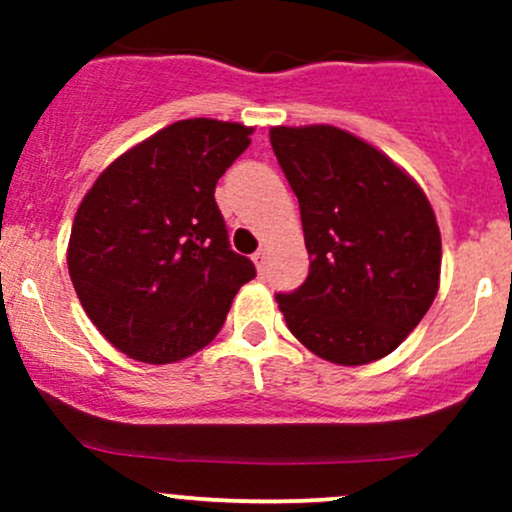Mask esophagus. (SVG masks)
Wrapping results in <instances>:
<instances>
[{"label":"esophagus","instance_id":"34e87169","mask_svg":"<svg viewBox=\"0 0 512 512\" xmlns=\"http://www.w3.org/2000/svg\"><path fill=\"white\" fill-rule=\"evenodd\" d=\"M252 262H255V267H257V272H265V267H267V252L265 250H257L255 255H252Z\"/></svg>","mask_w":512,"mask_h":512}]
</instances>
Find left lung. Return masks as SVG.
<instances>
[{
    "label": "left lung",
    "mask_w": 512,
    "mask_h": 512,
    "mask_svg": "<svg viewBox=\"0 0 512 512\" xmlns=\"http://www.w3.org/2000/svg\"><path fill=\"white\" fill-rule=\"evenodd\" d=\"M270 143L299 200L309 275L277 294L312 354L361 366L391 354L433 304L441 232L421 185L337 126H275Z\"/></svg>",
    "instance_id": "8db88e82"
}]
</instances>
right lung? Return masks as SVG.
I'll list each match as a JSON object with an SVG mask.
<instances>
[{"label": "right lung", "mask_w": 512, "mask_h": 512, "mask_svg": "<svg viewBox=\"0 0 512 512\" xmlns=\"http://www.w3.org/2000/svg\"><path fill=\"white\" fill-rule=\"evenodd\" d=\"M255 128L185 118L96 178L71 225L69 275L98 332L126 356L173 364L218 337L255 265L230 250L215 185Z\"/></svg>", "instance_id": "1"}]
</instances>
